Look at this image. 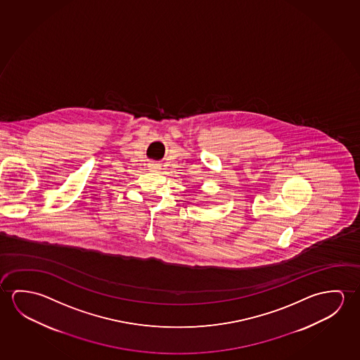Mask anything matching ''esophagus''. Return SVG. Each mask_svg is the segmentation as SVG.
Here are the masks:
<instances>
[{"label": "esophagus", "mask_w": 360, "mask_h": 360, "mask_svg": "<svg viewBox=\"0 0 360 360\" xmlns=\"http://www.w3.org/2000/svg\"><path fill=\"white\" fill-rule=\"evenodd\" d=\"M148 167L150 172H159V170H161V165L156 164V162H150Z\"/></svg>", "instance_id": "1"}]
</instances>
